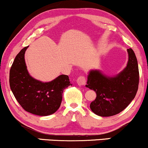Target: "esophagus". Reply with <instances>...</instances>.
Returning a JSON list of instances; mask_svg holds the SVG:
<instances>
[{"mask_svg": "<svg viewBox=\"0 0 148 148\" xmlns=\"http://www.w3.org/2000/svg\"><path fill=\"white\" fill-rule=\"evenodd\" d=\"M76 82H77V84L79 86H84L86 84V79L85 76L81 75L78 77L77 80H76Z\"/></svg>", "mask_w": 148, "mask_h": 148, "instance_id": "obj_1", "label": "esophagus"}]
</instances>
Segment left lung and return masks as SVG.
Listing matches in <instances>:
<instances>
[{"mask_svg":"<svg viewBox=\"0 0 148 148\" xmlns=\"http://www.w3.org/2000/svg\"><path fill=\"white\" fill-rule=\"evenodd\" d=\"M129 60L127 67L118 75L108 77L99 71L92 70L88 76L86 87L96 92V99L90 107L92 111L101 117L118 114L135 97L138 88V62L132 49H127Z\"/></svg>","mask_w":148,"mask_h":148,"instance_id":"obj_1","label":"left lung"}]
</instances>
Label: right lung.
<instances>
[{
  "label": "right lung",
  "mask_w": 148,
  "mask_h": 148,
  "mask_svg": "<svg viewBox=\"0 0 148 148\" xmlns=\"http://www.w3.org/2000/svg\"><path fill=\"white\" fill-rule=\"evenodd\" d=\"M28 47L22 49L13 62L10 71V88L25 111L40 116L51 115L60 106L63 90L72 84L69 76L64 74L47 83L30 76L24 59Z\"/></svg>",
  "instance_id": "right-lung-1"
}]
</instances>
